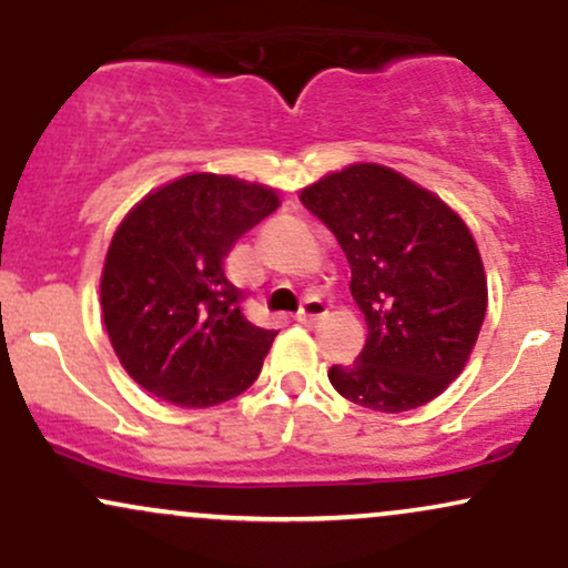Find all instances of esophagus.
<instances>
[{"label": "esophagus", "instance_id": "obj_1", "mask_svg": "<svg viewBox=\"0 0 568 568\" xmlns=\"http://www.w3.org/2000/svg\"><path fill=\"white\" fill-rule=\"evenodd\" d=\"M325 315H328V306H325L321 298H306L302 310L296 312V321L304 323V325H310V323H317Z\"/></svg>", "mask_w": 568, "mask_h": 568}]
</instances>
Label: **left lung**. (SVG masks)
<instances>
[{
	"mask_svg": "<svg viewBox=\"0 0 568 568\" xmlns=\"http://www.w3.org/2000/svg\"><path fill=\"white\" fill-rule=\"evenodd\" d=\"M302 202L334 232L368 338L331 366L338 395L384 414L419 408L465 368L486 317L478 245L446 202L382 165H349Z\"/></svg>",
	"mask_w": 568,
	"mask_h": 568,
	"instance_id": "8db88e82",
	"label": "left lung"
}]
</instances>
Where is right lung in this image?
I'll use <instances>...</instances> for the list:
<instances>
[{
	"label": "right lung",
	"instance_id": "obj_1",
	"mask_svg": "<svg viewBox=\"0 0 568 568\" xmlns=\"http://www.w3.org/2000/svg\"><path fill=\"white\" fill-rule=\"evenodd\" d=\"M272 189L194 173L143 197L109 245L101 306L122 368L146 393L207 408L245 393L275 342L245 317L226 256L277 211Z\"/></svg>",
	"mask_w": 568,
	"mask_h": 568
}]
</instances>
